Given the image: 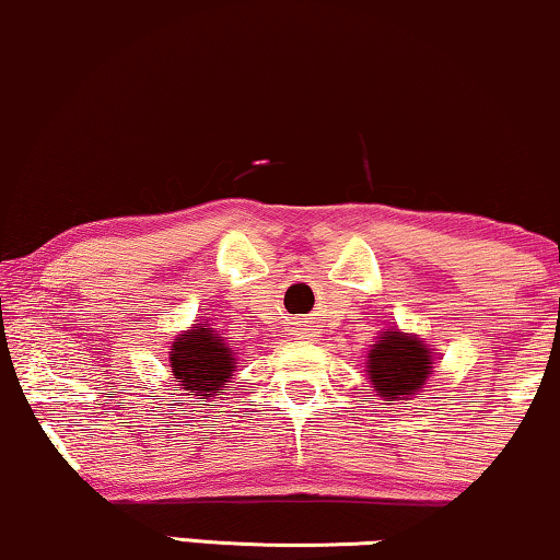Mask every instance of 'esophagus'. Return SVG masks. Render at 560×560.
Instances as JSON below:
<instances>
[{"label": "esophagus", "mask_w": 560, "mask_h": 560, "mask_svg": "<svg viewBox=\"0 0 560 560\" xmlns=\"http://www.w3.org/2000/svg\"><path fill=\"white\" fill-rule=\"evenodd\" d=\"M311 337H314V334H311V331H301V339H311Z\"/></svg>", "instance_id": "esophagus-1"}]
</instances>
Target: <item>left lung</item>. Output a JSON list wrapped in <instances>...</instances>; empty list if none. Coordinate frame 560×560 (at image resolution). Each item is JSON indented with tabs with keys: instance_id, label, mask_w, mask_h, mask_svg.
<instances>
[{
	"instance_id": "obj_1",
	"label": "left lung",
	"mask_w": 560,
	"mask_h": 560,
	"mask_svg": "<svg viewBox=\"0 0 560 560\" xmlns=\"http://www.w3.org/2000/svg\"><path fill=\"white\" fill-rule=\"evenodd\" d=\"M365 373L370 388L383 401H409L422 394L434 373V352L419 334L404 329H383L370 345Z\"/></svg>"
}]
</instances>
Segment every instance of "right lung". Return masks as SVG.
Wrapping results in <instances>:
<instances>
[{
  "label": "right lung",
  "mask_w": 560,
  "mask_h": 560,
  "mask_svg": "<svg viewBox=\"0 0 560 560\" xmlns=\"http://www.w3.org/2000/svg\"><path fill=\"white\" fill-rule=\"evenodd\" d=\"M170 368L187 398L210 401L229 390L238 352L208 322L187 326L170 345Z\"/></svg>",
  "instance_id": "1"
}]
</instances>
